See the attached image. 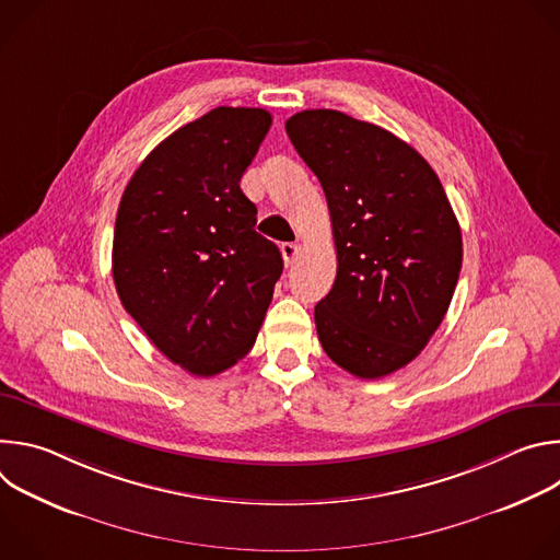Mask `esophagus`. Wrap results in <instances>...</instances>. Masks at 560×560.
<instances>
[{
  "label": "esophagus",
  "mask_w": 560,
  "mask_h": 560,
  "mask_svg": "<svg viewBox=\"0 0 560 560\" xmlns=\"http://www.w3.org/2000/svg\"><path fill=\"white\" fill-rule=\"evenodd\" d=\"M299 246L296 244H283L281 246V255H283V261H285V266H292L294 264V259L299 257Z\"/></svg>",
  "instance_id": "34e87169"
}]
</instances>
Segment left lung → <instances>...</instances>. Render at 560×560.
<instances>
[{"instance_id":"left-lung-1","label":"left lung","mask_w":560,"mask_h":560,"mask_svg":"<svg viewBox=\"0 0 560 560\" xmlns=\"http://www.w3.org/2000/svg\"><path fill=\"white\" fill-rule=\"evenodd\" d=\"M285 132L324 186L337 279L316 303L326 354L359 378H381L428 346L450 307L460 228L425 159L381 126L339 110H303Z\"/></svg>"}]
</instances>
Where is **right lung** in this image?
Instances as JSON below:
<instances>
[{"label": "right lung", "instance_id": "obj_1", "mask_svg": "<svg viewBox=\"0 0 560 560\" xmlns=\"http://www.w3.org/2000/svg\"><path fill=\"white\" fill-rule=\"evenodd\" d=\"M264 108L219 106L159 143L117 210L113 279L145 337L195 376H214L255 346L279 248L261 236L242 192L270 130Z\"/></svg>", "mask_w": 560, "mask_h": 560}]
</instances>
